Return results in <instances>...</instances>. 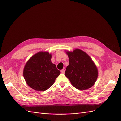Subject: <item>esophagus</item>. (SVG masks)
<instances>
[{"instance_id":"esophagus-1","label":"esophagus","mask_w":121,"mask_h":121,"mask_svg":"<svg viewBox=\"0 0 121 121\" xmlns=\"http://www.w3.org/2000/svg\"><path fill=\"white\" fill-rule=\"evenodd\" d=\"M65 71H66V68H64L60 71H61V73H65Z\"/></svg>"}]
</instances>
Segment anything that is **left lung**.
Masks as SVG:
<instances>
[{
    "label": "left lung",
    "instance_id": "obj_1",
    "mask_svg": "<svg viewBox=\"0 0 121 121\" xmlns=\"http://www.w3.org/2000/svg\"><path fill=\"white\" fill-rule=\"evenodd\" d=\"M69 65L66 68V76L76 89L86 90L91 88L98 76V69L89 56L79 49L67 52Z\"/></svg>",
    "mask_w": 121,
    "mask_h": 121
}]
</instances>
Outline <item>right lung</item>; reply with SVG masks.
<instances>
[{
    "instance_id": "obj_1",
    "label": "right lung",
    "mask_w": 121,
    "mask_h": 121,
    "mask_svg": "<svg viewBox=\"0 0 121 121\" xmlns=\"http://www.w3.org/2000/svg\"><path fill=\"white\" fill-rule=\"evenodd\" d=\"M51 55L40 52L29 60L23 70V77L26 84L37 91H45L54 84L60 71L52 64Z\"/></svg>"
}]
</instances>
